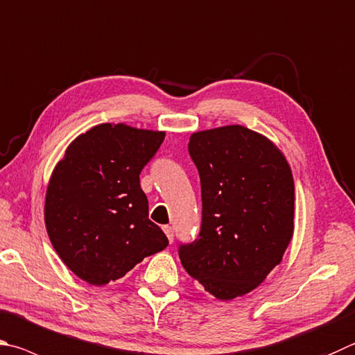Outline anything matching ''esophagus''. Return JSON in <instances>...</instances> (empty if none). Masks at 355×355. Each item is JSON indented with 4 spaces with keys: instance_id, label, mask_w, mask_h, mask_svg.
Masks as SVG:
<instances>
[{
    "instance_id": "1",
    "label": "esophagus",
    "mask_w": 355,
    "mask_h": 355,
    "mask_svg": "<svg viewBox=\"0 0 355 355\" xmlns=\"http://www.w3.org/2000/svg\"><path fill=\"white\" fill-rule=\"evenodd\" d=\"M163 231L166 233V236H167V239H169V242H172V241H173V230H172V227H169V225H164Z\"/></svg>"
}]
</instances>
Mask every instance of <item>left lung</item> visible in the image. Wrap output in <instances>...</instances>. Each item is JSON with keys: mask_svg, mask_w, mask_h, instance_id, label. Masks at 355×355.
<instances>
[{"mask_svg": "<svg viewBox=\"0 0 355 355\" xmlns=\"http://www.w3.org/2000/svg\"><path fill=\"white\" fill-rule=\"evenodd\" d=\"M188 149L202 183V228L180 247V261L206 292L234 300L266 281L292 241V169L273 141L243 125L192 133Z\"/></svg>", "mask_w": 355, "mask_h": 355, "instance_id": "left-lung-1", "label": "left lung"}]
</instances>
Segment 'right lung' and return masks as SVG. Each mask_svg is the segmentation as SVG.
<instances>
[{"label": "right lung", "mask_w": 355, "mask_h": 355, "mask_svg": "<svg viewBox=\"0 0 355 355\" xmlns=\"http://www.w3.org/2000/svg\"><path fill=\"white\" fill-rule=\"evenodd\" d=\"M166 132L99 124L68 146L44 198V225L63 263L92 286L125 276L169 241L149 218L139 173Z\"/></svg>", "instance_id": "add662e5"}]
</instances>
